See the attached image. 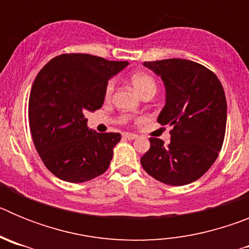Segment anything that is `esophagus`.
Returning a JSON list of instances; mask_svg holds the SVG:
<instances>
[{
	"label": "esophagus",
	"mask_w": 249,
	"mask_h": 249,
	"mask_svg": "<svg viewBox=\"0 0 249 249\" xmlns=\"http://www.w3.org/2000/svg\"><path fill=\"white\" fill-rule=\"evenodd\" d=\"M122 136L124 140H136L137 138V135H133V133H123Z\"/></svg>",
	"instance_id": "34e87169"
}]
</instances>
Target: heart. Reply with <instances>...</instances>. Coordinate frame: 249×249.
<instances>
[{
    "label": "heart",
    "mask_w": 249,
    "mask_h": 249,
    "mask_svg": "<svg viewBox=\"0 0 249 249\" xmlns=\"http://www.w3.org/2000/svg\"><path fill=\"white\" fill-rule=\"evenodd\" d=\"M131 83H132V86H133V89H136V92H137L138 94L144 93V92L149 91V89H155L156 91L155 80H153L151 76H148V74H146V73L133 74L131 78ZM113 89H114V82L113 81H111V82H108V85H107V89H106V94H107V96H109V94L112 93V91H113Z\"/></svg>",
    "instance_id": "obj_1"
}]
</instances>
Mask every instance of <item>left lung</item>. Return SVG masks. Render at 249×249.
<instances>
[{"mask_svg": "<svg viewBox=\"0 0 249 249\" xmlns=\"http://www.w3.org/2000/svg\"><path fill=\"white\" fill-rule=\"evenodd\" d=\"M143 66L163 82L166 103L157 121L172 131L167 146L160 138H149L151 147L141 164L162 183H192L211 168L223 144L227 102L222 83L208 68L188 59H162Z\"/></svg>", "mask_w": 249, "mask_h": 249, "instance_id": "left-lung-1", "label": "left lung"}]
</instances>
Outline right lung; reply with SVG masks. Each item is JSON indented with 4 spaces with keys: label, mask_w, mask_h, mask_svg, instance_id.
Here are the masks:
<instances>
[{
    "label": "right lung",
    "mask_w": 249,
    "mask_h": 249,
    "mask_svg": "<svg viewBox=\"0 0 249 249\" xmlns=\"http://www.w3.org/2000/svg\"><path fill=\"white\" fill-rule=\"evenodd\" d=\"M128 66L85 53L61 54L38 72L28 105L35 147L48 171L71 183L107 171L120 133H98L86 112L100 109L112 77Z\"/></svg>",
    "instance_id": "obj_1"
}]
</instances>
